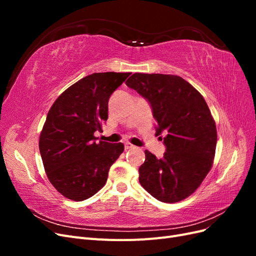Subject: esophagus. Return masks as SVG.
<instances>
[{"label":"esophagus","mask_w":256,"mask_h":256,"mask_svg":"<svg viewBox=\"0 0 256 256\" xmlns=\"http://www.w3.org/2000/svg\"><path fill=\"white\" fill-rule=\"evenodd\" d=\"M134 145L132 144H131V143H125V150H130V148H134Z\"/></svg>","instance_id":"1"}]
</instances>
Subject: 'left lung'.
<instances>
[{
	"mask_svg": "<svg viewBox=\"0 0 256 256\" xmlns=\"http://www.w3.org/2000/svg\"><path fill=\"white\" fill-rule=\"evenodd\" d=\"M126 85L150 104L156 134H166L164 157L145 150L138 180L158 200L180 202L200 187L212 168L216 145L212 113L203 96L182 76L138 72Z\"/></svg>",
	"mask_w": 256,
	"mask_h": 256,
	"instance_id": "obj_1",
	"label": "left lung"
}]
</instances>
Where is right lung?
I'll list each match as a JSON object with an SVG mask.
<instances>
[{
	"instance_id": "obj_1",
	"label": "right lung",
	"mask_w": 256,
	"mask_h": 256,
	"mask_svg": "<svg viewBox=\"0 0 256 256\" xmlns=\"http://www.w3.org/2000/svg\"><path fill=\"white\" fill-rule=\"evenodd\" d=\"M130 72L92 74L68 88L51 106L40 138L44 171L60 194L83 200L102 189L122 143L99 141L112 92Z\"/></svg>"
}]
</instances>
